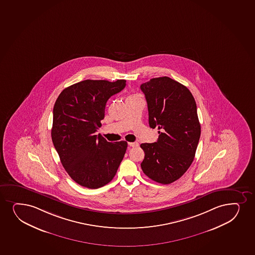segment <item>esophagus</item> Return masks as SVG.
Returning <instances> with one entry per match:
<instances>
[{
	"label": "esophagus",
	"mask_w": 255,
	"mask_h": 255,
	"mask_svg": "<svg viewBox=\"0 0 255 255\" xmlns=\"http://www.w3.org/2000/svg\"><path fill=\"white\" fill-rule=\"evenodd\" d=\"M128 145H129V147H138L139 146V144L137 142H128Z\"/></svg>",
	"instance_id": "34e87169"
}]
</instances>
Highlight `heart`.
Instances as JSON below:
<instances>
[{"label": "heart", "instance_id": "b5f03b06", "mask_svg": "<svg viewBox=\"0 0 255 255\" xmlns=\"http://www.w3.org/2000/svg\"><path fill=\"white\" fill-rule=\"evenodd\" d=\"M131 99H135V97L134 96H129V98H128V100H131Z\"/></svg>", "mask_w": 255, "mask_h": 255}]
</instances>
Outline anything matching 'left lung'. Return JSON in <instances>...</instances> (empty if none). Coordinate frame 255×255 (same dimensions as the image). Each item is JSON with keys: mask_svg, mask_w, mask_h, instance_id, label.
Segmentation results:
<instances>
[{"mask_svg": "<svg viewBox=\"0 0 255 255\" xmlns=\"http://www.w3.org/2000/svg\"><path fill=\"white\" fill-rule=\"evenodd\" d=\"M151 128L160 129L153 143H141V170L150 179L170 184L185 173L195 158L201 125L195 98L189 89L168 77L141 85Z\"/></svg>", "mask_w": 255, "mask_h": 255, "instance_id": "8db88e82", "label": "left lung"}]
</instances>
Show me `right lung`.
<instances>
[{
    "instance_id": "obj_1",
    "label": "right lung",
    "mask_w": 255,
    "mask_h": 255,
    "mask_svg": "<svg viewBox=\"0 0 255 255\" xmlns=\"http://www.w3.org/2000/svg\"><path fill=\"white\" fill-rule=\"evenodd\" d=\"M126 82L84 80L66 88L54 103L52 141L66 172L83 187L98 189L111 182L125 156L126 141L112 143L95 133L108 99Z\"/></svg>"
}]
</instances>
